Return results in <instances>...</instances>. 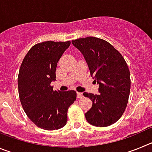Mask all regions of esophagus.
<instances>
[{
	"instance_id": "1",
	"label": "esophagus",
	"mask_w": 152,
	"mask_h": 152,
	"mask_svg": "<svg viewBox=\"0 0 152 152\" xmlns=\"http://www.w3.org/2000/svg\"><path fill=\"white\" fill-rule=\"evenodd\" d=\"M77 98H82L83 97V94L80 92H77Z\"/></svg>"
}]
</instances>
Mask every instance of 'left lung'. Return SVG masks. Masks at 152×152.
Here are the masks:
<instances>
[{
    "label": "left lung",
    "mask_w": 152,
    "mask_h": 152,
    "mask_svg": "<svg viewBox=\"0 0 152 152\" xmlns=\"http://www.w3.org/2000/svg\"><path fill=\"white\" fill-rule=\"evenodd\" d=\"M80 51L91 77L99 84V94L84 92L92 107L85 113L90 124L99 127L111 126L125 112L130 93V72L121 53L102 39L88 36L72 40Z\"/></svg>",
    "instance_id": "8db88e82"
}]
</instances>
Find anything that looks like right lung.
Returning <instances> with one entry per match:
<instances>
[{"label": "right lung", "mask_w": 152, "mask_h": 152, "mask_svg": "<svg viewBox=\"0 0 152 152\" xmlns=\"http://www.w3.org/2000/svg\"><path fill=\"white\" fill-rule=\"evenodd\" d=\"M71 42L46 41L33 45L18 75V92L24 111L39 128L59 129L66 125L68 110L76 100L75 91H54L57 64Z\"/></svg>", "instance_id": "obj_1"}]
</instances>
